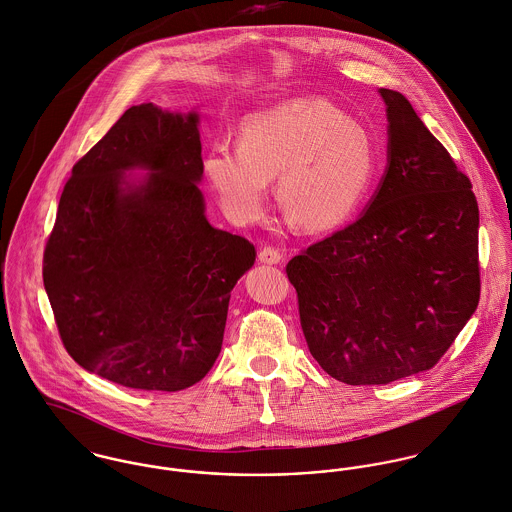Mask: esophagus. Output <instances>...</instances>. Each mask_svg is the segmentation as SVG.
<instances>
[{
    "label": "esophagus",
    "instance_id": "1",
    "mask_svg": "<svg viewBox=\"0 0 512 512\" xmlns=\"http://www.w3.org/2000/svg\"><path fill=\"white\" fill-rule=\"evenodd\" d=\"M259 261L267 263V265H279L283 261V253H281V249H277L273 245H265L259 251Z\"/></svg>",
    "mask_w": 512,
    "mask_h": 512
}]
</instances>
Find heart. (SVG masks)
<instances>
[{
	"label": "heart",
	"mask_w": 512,
	"mask_h": 512,
	"mask_svg": "<svg viewBox=\"0 0 512 512\" xmlns=\"http://www.w3.org/2000/svg\"><path fill=\"white\" fill-rule=\"evenodd\" d=\"M202 167L229 220H255L277 176L284 216L304 231H326L349 222L367 200L379 149L369 127L306 98L243 117L239 145H212Z\"/></svg>",
	"instance_id": "obj_1"
}]
</instances>
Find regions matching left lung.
<instances>
[{"instance_id":"8db88e82","label":"left lung","mask_w":512,"mask_h":512,"mask_svg":"<svg viewBox=\"0 0 512 512\" xmlns=\"http://www.w3.org/2000/svg\"><path fill=\"white\" fill-rule=\"evenodd\" d=\"M389 165L367 212L286 265L312 357L347 385L432 369L473 316L479 208L410 102L381 88Z\"/></svg>"}]
</instances>
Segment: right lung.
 Segmentation results:
<instances>
[{
	"mask_svg": "<svg viewBox=\"0 0 512 512\" xmlns=\"http://www.w3.org/2000/svg\"><path fill=\"white\" fill-rule=\"evenodd\" d=\"M150 172L131 179L124 172ZM198 114L129 108L72 167L43 255L60 340L90 373L182 391L216 363L235 283L255 263L204 214Z\"/></svg>",
	"mask_w": 512,
	"mask_h": 512,
	"instance_id": "1",
	"label": "right lung"
}]
</instances>
